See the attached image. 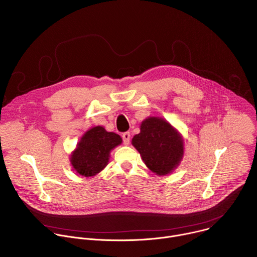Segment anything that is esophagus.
<instances>
[{"mask_svg": "<svg viewBox=\"0 0 257 257\" xmlns=\"http://www.w3.org/2000/svg\"><path fill=\"white\" fill-rule=\"evenodd\" d=\"M130 137H131V135H130V132H124L123 134H122V139H123V143L124 144H129V142H130Z\"/></svg>", "mask_w": 257, "mask_h": 257, "instance_id": "obj_1", "label": "esophagus"}]
</instances>
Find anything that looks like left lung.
<instances>
[{
  "instance_id": "obj_1",
  "label": "left lung",
  "mask_w": 257,
  "mask_h": 257,
  "mask_svg": "<svg viewBox=\"0 0 257 257\" xmlns=\"http://www.w3.org/2000/svg\"><path fill=\"white\" fill-rule=\"evenodd\" d=\"M144 164L158 175L171 173L183 156V140L177 131L161 118L142 122L140 133L132 139Z\"/></svg>"
}]
</instances>
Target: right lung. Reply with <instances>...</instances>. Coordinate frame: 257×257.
<instances>
[{"label":"right lung","mask_w":257,"mask_h":257,"mask_svg":"<svg viewBox=\"0 0 257 257\" xmlns=\"http://www.w3.org/2000/svg\"><path fill=\"white\" fill-rule=\"evenodd\" d=\"M121 142L120 135L106 132L100 126L94 127L83 135L72 154V166L84 177L94 176L107 165L109 152Z\"/></svg>","instance_id":"1"}]
</instances>
